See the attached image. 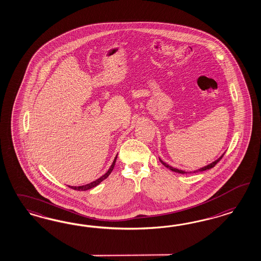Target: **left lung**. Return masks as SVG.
Segmentation results:
<instances>
[{"label": "left lung", "instance_id": "left-lung-1", "mask_svg": "<svg viewBox=\"0 0 261 261\" xmlns=\"http://www.w3.org/2000/svg\"><path fill=\"white\" fill-rule=\"evenodd\" d=\"M224 156V154H222L221 156L219 157V158L217 159V160H215L214 162H213V163H211L210 165H207V166H204V167H201V168H199V169H197V170H194V171H190V172H189V173H196V172H199V171H205V170H207V169H211V168H213L220 160H221L222 157ZM160 159V158H159ZM160 162L164 165V166H166V167H167V168H169L170 170H172V171H174V172H177V173H181V174H187L188 172L187 171H185V170H181V169H178V168H174V167H172V166H169V165H167V164H166L164 161H162L161 159H160Z\"/></svg>", "mask_w": 261, "mask_h": 261}]
</instances>
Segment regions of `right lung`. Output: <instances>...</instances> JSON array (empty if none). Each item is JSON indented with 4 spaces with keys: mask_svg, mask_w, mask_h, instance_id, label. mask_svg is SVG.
<instances>
[{
    "mask_svg": "<svg viewBox=\"0 0 261 261\" xmlns=\"http://www.w3.org/2000/svg\"><path fill=\"white\" fill-rule=\"evenodd\" d=\"M117 158H118V155L116 156V158L114 159V162H113L112 166H110V168L108 169V171H107L106 173L104 174V175H102L100 178H98L97 180H95V181H94V182H90V184H87V185H85V186H79V187H70V188L72 189V190H81V191L91 190V189L95 188V187H96L97 185H99L100 182H102L103 180H105V179H106V178H107V177L110 175L111 172H112V170L114 169V166H115V164H116Z\"/></svg>",
    "mask_w": 261,
    "mask_h": 261,
    "instance_id": "add662e5",
    "label": "right lung"
}]
</instances>
